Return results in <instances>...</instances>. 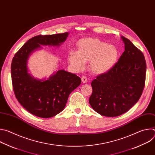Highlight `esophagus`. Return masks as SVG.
<instances>
[{
    "label": "esophagus",
    "mask_w": 155,
    "mask_h": 155,
    "mask_svg": "<svg viewBox=\"0 0 155 155\" xmlns=\"http://www.w3.org/2000/svg\"><path fill=\"white\" fill-rule=\"evenodd\" d=\"M81 81H82V83H86L87 81V80L86 77H84V76H83V77H81Z\"/></svg>",
    "instance_id": "1"
}]
</instances>
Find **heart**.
Wrapping results in <instances>:
<instances>
[{
	"label": "heart",
	"mask_w": 155,
	"mask_h": 155,
	"mask_svg": "<svg viewBox=\"0 0 155 155\" xmlns=\"http://www.w3.org/2000/svg\"><path fill=\"white\" fill-rule=\"evenodd\" d=\"M119 52L113 45L97 38H85L78 41L77 52L71 51L69 61L77 70L84 68L86 61H90L91 72L97 75L111 71L117 62Z\"/></svg>",
	"instance_id": "obj_1"
}]
</instances>
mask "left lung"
<instances>
[{
    "label": "left lung",
    "mask_w": 155,
    "mask_h": 155,
    "mask_svg": "<svg viewBox=\"0 0 155 155\" xmlns=\"http://www.w3.org/2000/svg\"><path fill=\"white\" fill-rule=\"evenodd\" d=\"M124 51L113 69L91 82L93 93L89 102L101 115H121L140 99L145 83L144 55L129 40L121 36Z\"/></svg>",
    "instance_id": "obj_1"
}]
</instances>
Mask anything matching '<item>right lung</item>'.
Here are the masks:
<instances>
[{"label": "right lung", "instance_id": "add662e5", "mask_svg": "<svg viewBox=\"0 0 155 155\" xmlns=\"http://www.w3.org/2000/svg\"><path fill=\"white\" fill-rule=\"evenodd\" d=\"M69 33L37 35L29 39L15 54L11 65L15 96L27 111L38 117L48 118L64 110L69 94L81 84L74 74L59 70L47 79L34 78L29 72L28 60L41 45L59 47Z\"/></svg>", "mask_w": 155, "mask_h": 155}]
</instances>
